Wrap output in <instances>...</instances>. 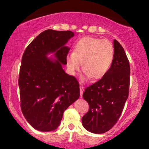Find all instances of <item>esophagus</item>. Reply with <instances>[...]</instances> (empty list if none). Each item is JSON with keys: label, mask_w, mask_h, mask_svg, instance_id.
<instances>
[{"label": "esophagus", "mask_w": 149, "mask_h": 149, "mask_svg": "<svg viewBox=\"0 0 149 149\" xmlns=\"http://www.w3.org/2000/svg\"><path fill=\"white\" fill-rule=\"evenodd\" d=\"M83 91H84V87L83 86H80V97H83Z\"/></svg>", "instance_id": "esophagus-1"}]
</instances>
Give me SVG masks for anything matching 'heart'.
<instances>
[{"label":"heart","instance_id":"b5f03b06","mask_svg":"<svg viewBox=\"0 0 149 149\" xmlns=\"http://www.w3.org/2000/svg\"><path fill=\"white\" fill-rule=\"evenodd\" d=\"M114 48L107 40L93 37L81 38L74 46V52L66 57L69 73L74 75L82 69L87 77L97 80L104 76L111 68L114 60Z\"/></svg>","mask_w":149,"mask_h":149}]
</instances>
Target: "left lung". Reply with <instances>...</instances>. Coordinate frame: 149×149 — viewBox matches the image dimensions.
Masks as SVG:
<instances>
[{"mask_svg":"<svg viewBox=\"0 0 149 149\" xmlns=\"http://www.w3.org/2000/svg\"><path fill=\"white\" fill-rule=\"evenodd\" d=\"M114 60L100 80L85 89L83 97L89 110L82 118L83 127L93 134L111 129L121 115L129 95L130 66L125 51L114 40Z\"/></svg>","mask_w":149,"mask_h":149,"instance_id":"1","label":"left lung"}]
</instances>
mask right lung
<instances>
[{
  "instance_id": "obj_1",
  "label": "right lung",
  "mask_w": 149,
  "mask_h": 149,
  "mask_svg": "<svg viewBox=\"0 0 149 149\" xmlns=\"http://www.w3.org/2000/svg\"><path fill=\"white\" fill-rule=\"evenodd\" d=\"M74 36L71 31L47 30L24 53L18 81L21 109L38 131L57 129L65 110L80 96L78 81L62 68L70 50L66 44Z\"/></svg>"
}]
</instances>
